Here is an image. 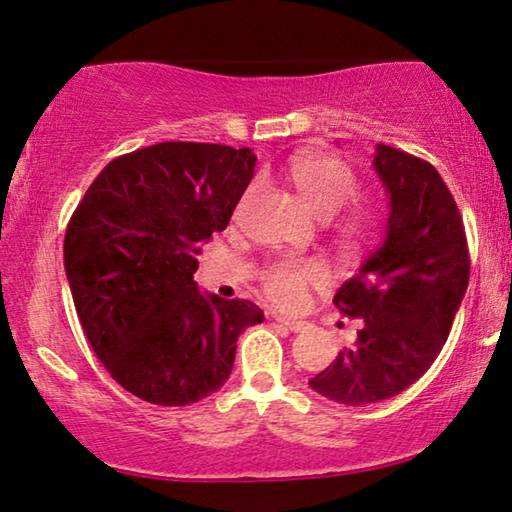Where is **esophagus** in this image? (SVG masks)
<instances>
[{
	"mask_svg": "<svg viewBox=\"0 0 512 512\" xmlns=\"http://www.w3.org/2000/svg\"><path fill=\"white\" fill-rule=\"evenodd\" d=\"M277 322L281 327H286V329H290V332H302V329L306 327L304 322H300V320H288V318H277Z\"/></svg>",
	"mask_w": 512,
	"mask_h": 512,
	"instance_id": "obj_1",
	"label": "esophagus"
}]
</instances>
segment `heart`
<instances>
[{
	"label": "heart",
	"mask_w": 512,
	"mask_h": 512,
	"mask_svg": "<svg viewBox=\"0 0 512 512\" xmlns=\"http://www.w3.org/2000/svg\"><path fill=\"white\" fill-rule=\"evenodd\" d=\"M290 183L318 217H334L355 199L359 190L357 176L348 164L334 155L300 151L288 160ZM256 187L249 185L242 194L238 212L247 206L254 196ZM373 217L368 212H355L341 222V231L350 238H361L373 229ZM327 281L325 265L318 261H297V258H283L272 263L263 272L261 283L263 293L270 302L281 309H297L302 306L306 290Z\"/></svg>",
	"instance_id": "heart-1"
}]
</instances>
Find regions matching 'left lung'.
Instances as JSON below:
<instances>
[{
  "mask_svg": "<svg viewBox=\"0 0 512 512\" xmlns=\"http://www.w3.org/2000/svg\"><path fill=\"white\" fill-rule=\"evenodd\" d=\"M373 169L389 196L387 233L334 295L336 309L361 322L357 341L309 380L352 407L396 396L428 371L469 283L465 226L437 169L384 144Z\"/></svg>",
  "mask_w": 512,
  "mask_h": 512,
  "instance_id": "left-lung-1",
  "label": "left lung"
}]
</instances>
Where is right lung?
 I'll list each match as a JSON object with an SVG mask.
<instances>
[{
    "instance_id": "add662e5",
    "label": "right lung",
    "mask_w": 512,
    "mask_h": 512,
    "mask_svg": "<svg viewBox=\"0 0 512 512\" xmlns=\"http://www.w3.org/2000/svg\"><path fill=\"white\" fill-rule=\"evenodd\" d=\"M249 148L164 141L116 157L70 217V293L102 366L146 403H199L229 380L238 336L263 322L247 300L203 295L196 254L254 176Z\"/></svg>"
}]
</instances>
